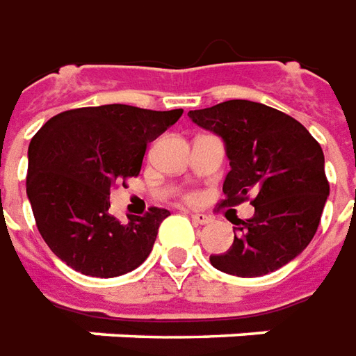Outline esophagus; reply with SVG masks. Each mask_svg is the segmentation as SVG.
I'll use <instances>...</instances> for the list:
<instances>
[{"label":"esophagus","mask_w":356,"mask_h":356,"mask_svg":"<svg viewBox=\"0 0 356 356\" xmlns=\"http://www.w3.org/2000/svg\"><path fill=\"white\" fill-rule=\"evenodd\" d=\"M191 220L195 224H201V226H205V224L213 222V218L205 213H191Z\"/></svg>","instance_id":"1"}]
</instances>
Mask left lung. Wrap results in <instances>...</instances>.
Instances as JSON below:
<instances>
[{"mask_svg": "<svg viewBox=\"0 0 356 356\" xmlns=\"http://www.w3.org/2000/svg\"><path fill=\"white\" fill-rule=\"evenodd\" d=\"M188 115L226 143L232 170L218 205L251 199L254 207L249 220L234 222V243L226 253L213 254L211 264L226 274L253 278L293 261L314 238L330 195L320 143L293 117L247 99Z\"/></svg>", "mask_w": 356, "mask_h": 356, "instance_id": "8db88e82", "label": "left lung"}]
</instances>
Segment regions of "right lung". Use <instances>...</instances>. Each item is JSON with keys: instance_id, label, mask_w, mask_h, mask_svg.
<instances>
[{"instance_id": "right-lung-1", "label": "right lung", "mask_w": 356, "mask_h": 356, "mask_svg": "<svg viewBox=\"0 0 356 356\" xmlns=\"http://www.w3.org/2000/svg\"><path fill=\"white\" fill-rule=\"evenodd\" d=\"M182 109L132 105L80 107L49 118L29 147V193L38 232L70 268L115 278L149 257L166 209L120 224L109 214L111 190L138 176L147 143L182 117Z\"/></svg>"}]
</instances>
